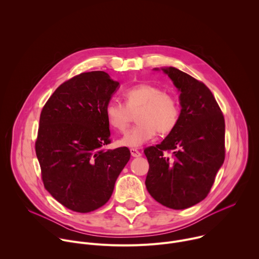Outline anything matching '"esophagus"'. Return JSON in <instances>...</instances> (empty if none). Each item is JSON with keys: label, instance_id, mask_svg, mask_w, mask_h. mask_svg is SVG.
Listing matches in <instances>:
<instances>
[{"label": "esophagus", "instance_id": "obj_1", "mask_svg": "<svg viewBox=\"0 0 259 259\" xmlns=\"http://www.w3.org/2000/svg\"><path fill=\"white\" fill-rule=\"evenodd\" d=\"M130 153L133 158H138L141 156V153L139 151H137L136 149H130Z\"/></svg>", "mask_w": 259, "mask_h": 259}]
</instances>
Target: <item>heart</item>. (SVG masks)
Masks as SVG:
<instances>
[{"label":"heart","mask_w":259,"mask_h":259,"mask_svg":"<svg viewBox=\"0 0 259 259\" xmlns=\"http://www.w3.org/2000/svg\"><path fill=\"white\" fill-rule=\"evenodd\" d=\"M125 104L109 100L104 107L108 125L124 132L129 126L132 114L136 115L137 125L132 127L119 140L118 144L127 147H139L157 135L169 134L177 126L180 106L177 97L150 83L136 84L123 93Z\"/></svg>","instance_id":"b5f03b06"}]
</instances>
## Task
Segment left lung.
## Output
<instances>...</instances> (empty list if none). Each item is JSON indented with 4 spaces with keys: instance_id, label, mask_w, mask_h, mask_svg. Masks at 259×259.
Wrapping results in <instances>:
<instances>
[{
    "instance_id": "obj_1",
    "label": "left lung",
    "mask_w": 259,
    "mask_h": 259,
    "mask_svg": "<svg viewBox=\"0 0 259 259\" xmlns=\"http://www.w3.org/2000/svg\"><path fill=\"white\" fill-rule=\"evenodd\" d=\"M162 69L180 91L181 112L175 129L160 144L144 150L150 164L145 186L157 202L180 210L208 196L225 161L226 124L203 82L175 67Z\"/></svg>"
}]
</instances>
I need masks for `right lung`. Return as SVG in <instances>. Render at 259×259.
Segmentation results:
<instances>
[{
	"label": "right lung",
	"mask_w": 259,
	"mask_h": 259,
	"mask_svg": "<svg viewBox=\"0 0 259 259\" xmlns=\"http://www.w3.org/2000/svg\"><path fill=\"white\" fill-rule=\"evenodd\" d=\"M118 87L104 71L82 72L61 84L41 112L35 154L42 180L69 210L103 206L130 159L127 147L104 150L112 141L104 107Z\"/></svg>",
	"instance_id": "obj_1"
}]
</instances>
